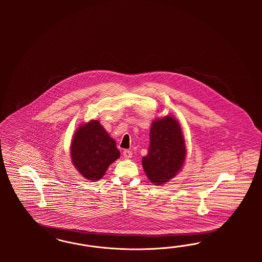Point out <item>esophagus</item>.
Listing matches in <instances>:
<instances>
[{
    "label": "esophagus",
    "mask_w": 262,
    "mask_h": 262,
    "mask_svg": "<svg viewBox=\"0 0 262 262\" xmlns=\"http://www.w3.org/2000/svg\"><path fill=\"white\" fill-rule=\"evenodd\" d=\"M123 156L126 159H130L133 157V152H132V151H129V150H125V151H123Z\"/></svg>",
    "instance_id": "1"
}]
</instances>
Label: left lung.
<instances>
[{"instance_id":"1","label":"left lung","mask_w":262,"mask_h":262,"mask_svg":"<svg viewBox=\"0 0 262 262\" xmlns=\"http://www.w3.org/2000/svg\"><path fill=\"white\" fill-rule=\"evenodd\" d=\"M186 148L179 122L167 115L151 123L150 146L142 166L151 183L160 185L169 182L183 167Z\"/></svg>"}]
</instances>
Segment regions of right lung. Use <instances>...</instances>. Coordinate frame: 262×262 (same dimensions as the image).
<instances>
[{
    "label": "right lung",
    "instance_id": "add662e5",
    "mask_svg": "<svg viewBox=\"0 0 262 262\" xmlns=\"http://www.w3.org/2000/svg\"><path fill=\"white\" fill-rule=\"evenodd\" d=\"M72 162L89 181H99L108 166L120 158L116 143L97 120L79 126L72 140Z\"/></svg>",
    "mask_w": 262,
    "mask_h": 262
}]
</instances>
